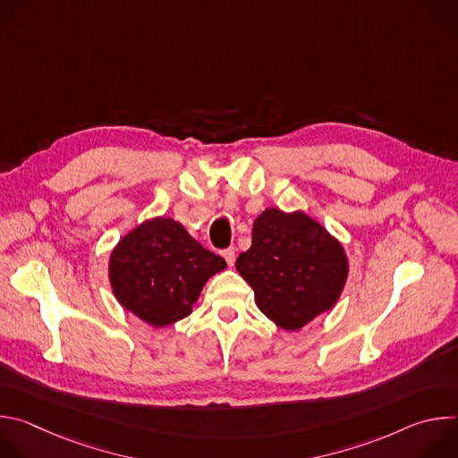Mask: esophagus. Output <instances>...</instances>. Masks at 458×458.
Listing matches in <instances>:
<instances>
[{
    "instance_id": "34e87169",
    "label": "esophagus",
    "mask_w": 458,
    "mask_h": 458,
    "mask_svg": "<svg viewBox=\"0 0 458 458\" xmlns=\"http://www.w3.org/2000/svg\"><path fill=\"white\" fill-rule=\"evenodd\" d=\"M223 257L226 259V263L232 267V265H233V260H235V250H233V248H226V250H223Z\"/></svg>"
}]
</instances>
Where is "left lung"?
<instances>
[{"label":"left lung","mask_w":458,"mask_h":458,"mask_svg":"<svg viewBox=\"0 0 458 458\" xmlns=\"http://www.w3.org/2000/svg\"><path fill=\"white\" fill-rule=\"evenodd\" d=\"M235 268L257 308L279 328L297 332L337 304L350 260L341 241L306 212L270 207L253 221L251 246Z\"/></svg>","instance_id":"left-lung-1"}]
</instances>
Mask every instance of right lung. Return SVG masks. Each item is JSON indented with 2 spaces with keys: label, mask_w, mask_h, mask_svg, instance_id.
<instances>
[{
  "label": "right lung",
  "mask_w": 458,
  "mask_h": 458,
  "mask_svg": "<svg viewBox=\"0 0 458 458\" xmlns=\"http://www.w3.org/2000/svg\"><path fill=\"white\" fill-rule=\"evenodd\" d=\"M226 260L201 246L172 217L157 216L124 233L108 257L115 301L152 328L191 313L207 281Z\"/></svg>",
  "instance_id": "right-lung-1"
}]
</instances>
